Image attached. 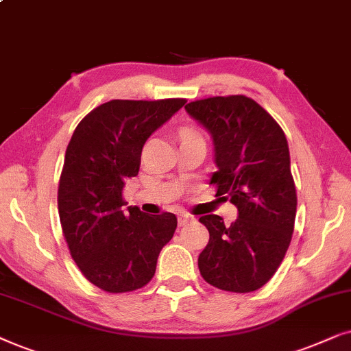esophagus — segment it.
Wrapping results in <instances>:
<instances>
[{
  "label": "esophagus",
  "instance_id": "1",
  "mask_svg": "<svg viewBox=\"0 0 351 351\" xmlns=\"http://www.w3.org/2000/svg\"><path fill=\"white\" fill-rule=\"evenodd\" d=\"M193 217H191V215H188V213H181L180 217H178V224L180 226H184V224H188V223H191L193 221Z\"/></svg>",
  "mask_w": 351,
  "mask_h": 351
}]
</instances>
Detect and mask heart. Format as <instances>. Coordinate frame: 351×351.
<instances>
[{
    "instance_id": "1",
    "label": "heart",
    "mask_w": 351,
    "mask_h": 351,
    "mask_svg": "<svg viewBox=\"0 0 351 351\" xmlns=\"http://www.w3.org/2000/svg\"><path fill=\"white\" fill-rule=\"evenodd\" d=\"M191 136H195V138H199V134L194 132V130H191V128H184L183 132H181V138H191Z\"/></svg>"
}]
</instances>
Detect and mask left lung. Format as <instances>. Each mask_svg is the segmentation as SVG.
Masks as SVG:
<instances>
[{
    "label": "left lung",
    "mask_w": 351,
    "mask_h": 351,
    "mask_svg": "<svg viewBox=\"0 0 351 351\" xmlns=\"http://www.w3.org/2000/svg\"><path fill=\"white\" fill-rule=\"evenodd\" d=\"M186 112L212 134L217 195L237 207L226 226L218 215L199 221L208 244L199 255L202 278L228 292H254L273 278L291 244L297 193L286 134L250 97L215 96L189 102Z\"/></svg>",
    "instance_id": "left-lung-1"
}]
</instances>
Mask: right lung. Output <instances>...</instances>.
Here are the masks:
<instances>
[{
  "label": "right lung",
  "instance_id": "1",
  "mask_svg": "<svg viewBox=\"0 0 351 351\" xmlns=\"http://www.w3.org/2000/svg\"><path fill=\"white\" fill-rule=\"evenodd\" d=\"M184 102H104L72 134L59 180V218L73 261L102 291L121 293L146 286L158 254L175 234V215L125 208L123 188L138 175L144 143Z\"/></svg>",
  "mask_w": 351,
  "mask_h": 351
}]
</instances>
